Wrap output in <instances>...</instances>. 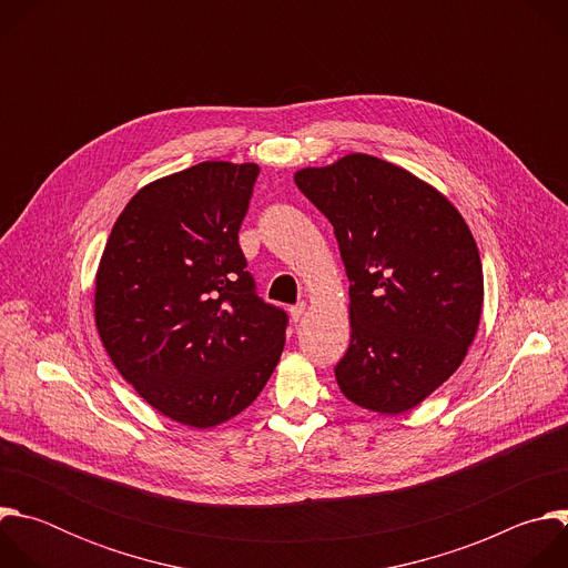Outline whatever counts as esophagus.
<instances>
[{
  "label": "esophagus",
  "instance_id": "obj_1",
  "mask_svg": "<svg viewBox=\"0 0 568 568\" xmlns=\"http://www.w3.org/2000/svg\"><path fill=\"white\" fill-rule=\"evenodd\" d=\"M303 312H305V303H298V305H292L290 307V316H292V321L296 323V321H301V316H303Z\"/></svg>",
  "mask_w": 568,
  "mask_h": 568
}]
</instances>
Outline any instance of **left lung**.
<instances>
[{
	"label": "left lung",
	"mask_w": 568,
	"mask_h": 568,
	"mask_svg": "<svg viewBox=\"0 0 568 568\" xmlns=\"http://www.w3.org/2000/svg\"><path fill=\"white\" fill-rule=\"evenodd\" d=\"M335 226L351 281L342 393L368 412L404 414L463 364L483 307V267L456 206L384 159L353 152L294 175Z\"/></svg>",
	"instance_id": "1"
}]
</instances>
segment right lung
Wrapping results in <instances>:
<instances>
[{"mask_svg":"<svg viewBox=\"0 0 568 568\" xmlns=\"http://www.w3.org/2000/svg\"><path fill=\"white\" fill-rule=\"evenodd\" d=\"M261 169L202 161L143 186L112 226L94 318L128 384L175 423L245 412L274 373L287 314L256 294L237 245Z\"/></svg>","mask_w":568,"mask_h":568,"instance_id":"add662e5","label":"right lung"}]
</instances>
